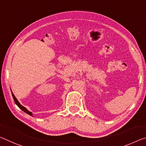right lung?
<instances>
[{
	"label": "right lung",
	"mask_w": 146,
	"mask_h": 146,
	"mask_svg": "<svg viewBox=\"0 0 146 146\" xmlns=\"http://www.w3.org/2000/svg\"><path fill=\"white\" fill-rule=\"evenodd\" d=\"M11 93H12V96H13V100H14V101H15V104H16L18 106V107L20 108V109H21L23 111H24L25 113H26L27 114H28V115H31V116H32L33 115H32V113L31 112H30V111H29L27 110V109L26 108H24V106H22L21 104H20L19 102V101L17 100V99L16 98V97H15V95H13V93H12V91H11Z\"/></svg>",
	"instance_id": "1"
}]
</instances>
